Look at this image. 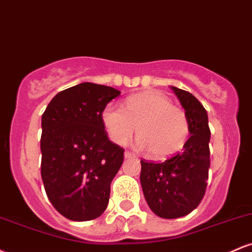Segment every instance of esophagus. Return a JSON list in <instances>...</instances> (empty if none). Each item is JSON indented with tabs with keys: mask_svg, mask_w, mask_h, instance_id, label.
Instances as JSON below:
<instances>
[{
	"mask_svg": "<svg viewBox=\"0 0 252 252\" xmlns=\"http://www.w3.org/2000/svg\"><path fill=\"white\" fill-rule=\"evenodd\" d=\"M124 158H136V156L132 154L131 152H128V150H126V153H124Z\"/></svg>",
	"mask_w": 252,
	"mask_h": 252,
	"instance_id": "1",
	"label": "esophagus"
}]
</instances>
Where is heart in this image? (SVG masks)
I'll list each match as a JSON object with an SVG mask.
<instances>
[{
    "label": "heart",
    "mask_w": 252,
    "mask_h": 252,
    "mask_svg": "<svg viewBox=\"0 0 252 252\" xmlns=\"http://www.w3.org/2000/svg\"><path fill=\"white\" fill-rule=\"evenodd\" d=\"M102 122L110 140L120 146L129 142L137 129L136 148L149 150L155 158H167L184 148L189 136L186 112L158 92H144L126 98L123 108L108 104Z\"/></svg>",
    "instance_id": "obj_1"
}]
</instances>
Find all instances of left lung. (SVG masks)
I'll list each match as a JSON object with an SVG mask.
<instances>
[{
	"instance_id": "left-lung-1",
	"label": "left lung",
	"mask_w": 252,
	"mask_h": 252,
	"mask_svg": "<svg viewBox=\"0 0 252 252\" xmlns=\"http://www.w3.org/2000/svg\"><path fill=\"white\" fill-rule=\"evenodd\" d=\"M189 122V138L181 152L163 162L141 160V186L150 210L166 219L180 218L200 204L210 168L207 112L189 92L172 86Z\"/></svg>"
}]
</instances>
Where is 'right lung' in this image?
Returning a JSON list of instances; mask_svg holds the SVG:
<instances>
[{
    "label": "right lung",
    "mask_w": 252,
    "mask_h": 252,
    "mask_svg": "<svg viewBox=\"0 0 252 252\" xmlns=\"http://www.w3.org/2000/svg\"><path fill=\"white\" fill-rule=\"evenodd\" d=\"M120 94L110 86L78 84L60 91L42 115L43 186L54 209L70 220L96 219L108 206L124 149L109 140L102 112Z\"/></svg>",
    "instance_id": "add662e5"
}]
</instances>
